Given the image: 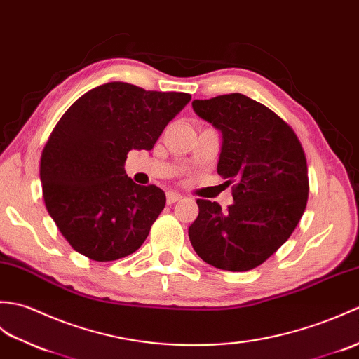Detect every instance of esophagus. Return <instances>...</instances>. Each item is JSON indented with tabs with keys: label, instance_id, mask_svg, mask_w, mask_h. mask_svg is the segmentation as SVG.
Here are the masks:
<instances>
[{
	"label": "esophagus",
	"instance_id": "1",
	"mask_svg": "<svg viewBox=\"0 0 359 359\" xmlns=\"http://www.w3.org/2000/svg\"><path fill=\"white\" fill-rule=\"evenodd\" d=\"M180 200H181V195L177 194V192H167V194H165V201H167V204H173V203H177V201H180Z\"/></svg>",
	"mask_w": 359,
	"mask_h": 359
}]
</instances>
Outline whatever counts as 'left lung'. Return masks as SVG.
<instances>
[{
    "mask_svg": "<svg viewBox=\"0 0 359 359\" xmlns=\"http://www.w3.org/2000/svg\"><path fill=\"white\" fill-rule=\"evenodd\" d=\"M195 114L222 133L218 175L233 204L196 200L189 238L203 261L229 272L262 264L289 240L306 210L307 161L292 127L243 93L195 100Z\"/></svg>",
    "mask_w": 359,
    "mask_h": 359,
    "instance_id": "left-lung-1",
    "label": "left lung"
}]
</instances>
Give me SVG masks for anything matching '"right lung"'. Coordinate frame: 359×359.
Instances as JSON below:
<instances>
[{"label": "right lung", "mask_w": 359, "mask_h": 359, "mask_svg": "<svg viewBox=\"0 0 359 359\" xmlns=\"http://www.w3.org/2000/svg\"><path fill=\"white\" fill-rule=\"evenodd\" d=\"M190 98L114 81L84 93L61 116L43 149L39 178L47 212L78 253L115 261L144 243L165 195L135 184L126 158L132 149L152 150Z\"/></svg>", "instance_id": "add662e5"}]
</instances>
